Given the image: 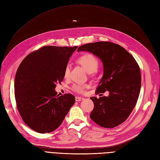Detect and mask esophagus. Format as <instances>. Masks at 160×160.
Returning <instances> with one entry per match:
<instances>
[{
    "mask_svg": "<svg viewBox=\"0 0 160 160\" xmlns=\"http://www.w3.org/2000/svg\"><path fill=\"white\" fill-rule=\"evenodd\" d=\"M84 99L83 98H81V97H76L75 98V101H83Z\"/></svg>",
    "mask_w": 160,
    "mask_h": 160,
    "instance_id": "1",
    "label": "esophagus"
}]
</instances>
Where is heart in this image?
<instances>
[{
  "label": "heart",
  "mask_w": 160,
  "mask_h": 160,
  "mask_svg": "<svg viewBox=\"0 0 160 160\" xmlns=\"http://www.w3.org/2000/svg\"><path fill=\"white\" fill-rule=\"evenodd\" d=\"M77 62L91 75H94L96 73L97 70L98 69L100 65L99 59L92 53H86L81 55L77 59ZM69 72L70 65L67 64L64 70V77L65 78L69 77ZM88 87V85L87 84H74L72 86V89L76 93H83Z\"/></svg>",
  "instance_id": "heart-1"
}]
</instances>
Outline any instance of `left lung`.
<instances>
[{"mask_svg":"<svg viewBox=\"0 0 160 160\" xmlns=\"http://www.w3.org/2000/svg\"><path fill=\"white\" fill-rule=\"evenodd\" d=\"M98 56L103 64V76L95 94L108 91V97H91L94 108L91 119L105 128L117 127L132 112L141 89V72L134 57L123 47L113 42L100 41L80 46Z\"/></svg>","mask_w":160,"mask_h":160,"instance_id":"obj_1","label":"left lung"}]
</instances>
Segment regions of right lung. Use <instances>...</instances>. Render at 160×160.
Segmentation results:
<instances>
[{
  "label": "right lung",
  "instance_id": "1",
  "mask_svg": "<svg viewBox=\"0 0 160 160\" xmlns=\"http://www.w3.org/2000/svg\"><path fill=\"white\" fill-rule=\"evenodd\" d=\"M77 46H43L21 62L14 79V96L22 119L41 133L60 126L75 103L74 95H57L55 88L64 79V70Z\"/></svg>",
  "mask_w": 160,
  "mask_h": 160
}]
</instances>
